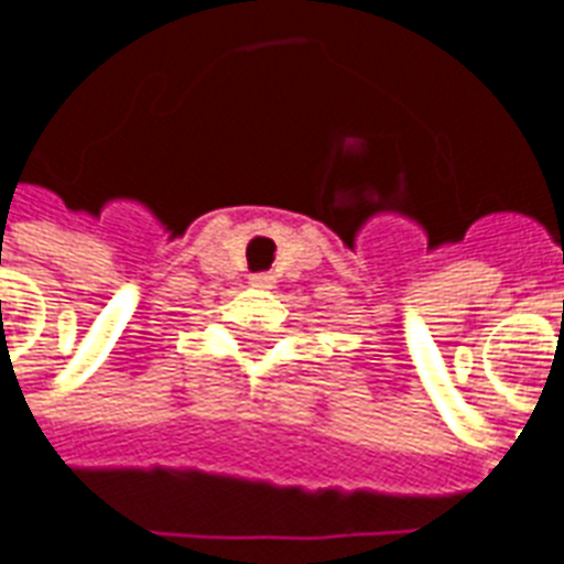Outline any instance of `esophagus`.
I'll return each mask as SVG.
<instances>
[{
	"instance_id": "esophagus-1",
	"label": "esophagus",
	"mask_w": 564,
	"mask_h": 564,
	"mask_svg": "<svg viewBox=\"0 0 564 564\" xmlns=\"http://www.w3.org/2000/svg\"><path fill=\"white\" fill-rule=\"evenodd\" d=\"M251 283H253V286H272V283H274V274H269V272L251 274Z\"/></svg>"
}]
</instances>
